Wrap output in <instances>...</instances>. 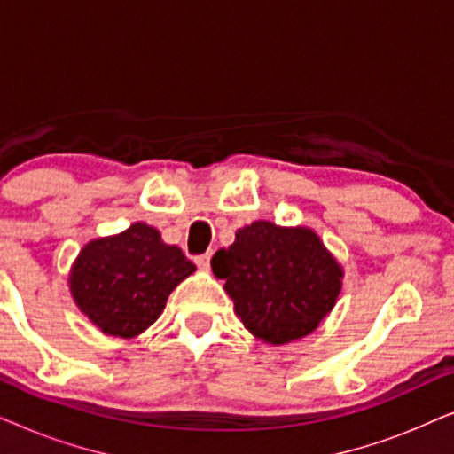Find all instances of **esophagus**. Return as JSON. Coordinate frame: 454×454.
Segmentation results:
<instances>
[{
    "mask_svg": "<svg viewBox=\"0 0 454 454\" xmlns=\"http://www.w3.org/2000/svg\"><path fill=\"white\" fill-rule=\"evenodd\" d=\"M194 262H196L198 269L208 270V266H210V254H200V256L194 258Z\"/></svg>",
    "mask_w": 454,
    "mask_h": 454,
    "instance_id": "1",
    "label": "esophagus"
}]
</instances>
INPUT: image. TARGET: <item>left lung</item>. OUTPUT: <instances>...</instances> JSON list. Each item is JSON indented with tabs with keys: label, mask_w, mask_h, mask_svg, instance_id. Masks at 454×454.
<instances>
[{
	"label": "left lung",
	"mask_w": 454,
	"mask_h": 454,
	"mask_svg": "<svg viewBox=\"0 0 454 454\" xmlns=\"http://www.w3.org/2000/svg\"><path fill=\"white\" fill-rule=\"evenodd\" d=\"M244 326L264 343L301 339L331 312L343 270L318 235L256 221L210 260Z\"/></svg>",
	"instance_id": "left-lung-1"
}]
</instances>
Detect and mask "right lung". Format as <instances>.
Segmentation results:
<instances>
[{"label":"right lung","mask_w":454,"mask_h":454,"mask_svg":"<svg viewBox=\"0 0 454 454\" xmlns=\"http://www.w3.org/2000/svg\"><path fill=\"white\" fill-rule=\"evenodd\" d=\"M196 270L177 246L145 223L90 241L70 275L78 308L114 337H136L163 312L167 297Z\"/></svg>","instance_id":"1"}]
</instances>
